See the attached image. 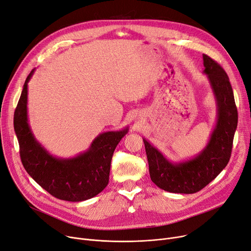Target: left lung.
Here are the masks:
<instances>
[{"instance_id": "8db88e82", "label": "left lung", "mask_w": 251, "mask_h": 251, "mask_svg": "<svg viewBox=\"0 0 251 251\" xmlns=\"http://www.w3.org/2000/svg\"><path fill=\"white\" fill-rule=\"evenodd\" d=\"M202 60L203 74L208 77L217 104V123L207 146L194 158L171 162L143 139L151 180L169 193H198L217 177L230 160L238 122L233 90L223 68L207 54H202Z\"/></svg>"}]
</instances>
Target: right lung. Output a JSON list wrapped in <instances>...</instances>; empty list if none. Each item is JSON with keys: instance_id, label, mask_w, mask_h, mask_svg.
<instances>
[{"instance_id": "1", "label": "right lung", "mask_w": 251, "mask_h": 251, "mask_svg": "<svg viewBox=\"0 0 251 251\" xmlns=\"http://www.w3.org/2000/svg\"><path fill=\"white\" fill-rule=\"evenodd\" d=\"M34 71L24 83L14 113V129L19 142L22 164L27 173L54 198L68 201L89 200L108 184L113 152L128 127L102 132L93 140L89 149L76 157L64 159L52 156L34 138L28 124V82Z\"/></svg>"}]
</instances>
